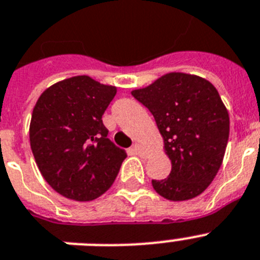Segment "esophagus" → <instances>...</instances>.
<instances>
[{"instance_id":"esophagus-1","label":"esophagus","mask_w":260,"mask_h":260,"mask_svg":"<svg viewBox=\"0 0 260 260\" xmlns=\"http://www.w3.org/2000/svg\"><path fill=\"white\" fill-rule=\"evenodd\" d=\"M133 150L135 151V154L143 155V146H142L141 143H135V145L133 146Z\"/></svg>"}]
</instances>
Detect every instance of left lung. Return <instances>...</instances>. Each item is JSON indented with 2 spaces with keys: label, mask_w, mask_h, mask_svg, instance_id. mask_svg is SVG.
<instances>
[{
  "label": "left lung",
  "mask_w": 260,
  "mask_h": 260,
  "mask_svg": "<svg viewBox=\"0 0 260 260\" xmlns=\"http://www.w3.org/2000/svg\"><path fill=\"white\" fill-rule=\"evenodd\" d=\"M132 94L154 115L172 168L152 180L156 193L171 201L199 196L223 160L230 121L212 83L196 75L170 72Z\"/></svg>",
  "instance_id": "obj_1"
}]
</instances>
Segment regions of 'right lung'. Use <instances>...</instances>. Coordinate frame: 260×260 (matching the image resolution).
I'll use <instances>...</instances> for the list:
<instances>
[{
    "instance_id": "right-lung-1",
    "label": "right lung",
    "mask_w": 260,
    "mask_h": 260,
    "mask_svg": "<svg viewBox=\"0 0 260 260\" xmlns=\"http://www.w3.org/2000/svg\"><path fill=\"white\" fill-rule=\"evenodd\" d=\"M117 88L89 76L61 80L38 99L30 146L48 185L75 201H90L114 183L125 150L108 138L103 114Z\"/></svg>"
}]
</instances>
